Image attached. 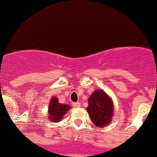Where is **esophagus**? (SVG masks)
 <instances>
[{
  "label": "esophagus",
  "instance_id": "esophagus-1",
  "mask_svg": "<svg viewBox=\"0 0 157 157\" xmlns=\"http://www.w3.org/2000/svg\"><path fill=\"white\" fill-rule=\"evenodd\" d=\"M72 105L75 108H79L81 106V104L80 102H73V103H72Z\"/></svg>",
  "mask_w": 157,
  "mask_h": 157
}]
</instances>
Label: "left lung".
<instances>
[{
	"label": "left lung",
	"mask_w": 157,
	"mask_h": 157,
	"mask_svg": "<svg viewBox=\"0 0 157 157\" xmlns=\"http://www.w3.org/2000/svg\"><path fill=\"white\" fill-rule=\"evenodd\" d=\"M112 99L102 90H96L88 99L87 111L94 125L103 127L112 121L114 112Z\"/></svg>",
	"instance_id": "1"
}]
</instances>
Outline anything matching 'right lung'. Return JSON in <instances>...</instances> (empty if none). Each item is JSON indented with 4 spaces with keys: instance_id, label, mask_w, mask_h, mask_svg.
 Segmentation results:
<instances>
[{
    "instance_id": "1",
    "label": "right lung",
    "mask_w": 157,
    "mask_h": 157,
    "mask_svg": "<svg viewBox=\"0 0 157 157\" xmlns=\"http://www.w3.org/2000/svg\"><path fill=\"white\" fill-rule=\"evenodd\" d=\"M70 109V106L67 104H61L58 102L57 97H52L48 106V119L52 122H59Z\"/></svg>"
}]
</instances>
